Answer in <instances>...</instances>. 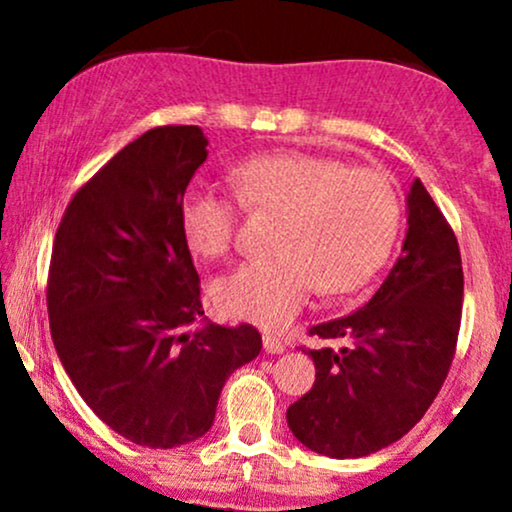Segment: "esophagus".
Instances as JSON below:
<instances>
[{
  "label": "esophagus",
  "mask_w": 512,
  "mask_h": 512,
  "mask_svg": "<svg viewBox=\"0 0 512 512\" xmlns=\"http://www.w3.org/2000/svg\"><path fill=\"white\" fill-rule=\"evenodd\" d=\"M262 344H264V351H267V354H281V351L286 349L284 342H281L279 337H274V334H264Z\"/></svg>",
  "instance_id": "obj_1"
}]
</instances>
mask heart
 Here are the masks:
<instances>
[{"instance_id":"heart-1","label":"heart","mask_w":512,"mask_h":512,"mask_svg":"<svg viewBox=\"0 0 512 512\" xmlns=\"http://www.w3.org/2000/svg\"><path fill=\"white\" fill-rule=\"evenodd\" d=\"M233 187L248 209L281 214L279 255L238 264L214 284L223 313L262 327L286 325L317 284L325 293L366 284L385 264L402 223L395 185L380 170L346 168L327 156L250 158L233 170ZM178 216L192 252L221 257L231 250L238 226L231 197L190 185Z\"/></svg>"}]
</instances>
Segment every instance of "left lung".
Returning a JSON list of instances; mask_svg holds the SVG:
<instances>
[{
  "mask_svg": "<svg viewBox=\"0 0 512 512\" xmlns=\"http://www.w3.org/2000/svg\"><path fill=\"white\" fill-rule=\"evenodd\" d=\"M402 255L356 313L310 327L342 349H308L315 385L286 421L320 455L366 457L421 421L443 387L460 332L464 276L457 238L421 180L407 195Z\"/></svg>",
  "mask_w": 512,
  "mask_h": 512,
  "instance_id": "left-lung-1",
  "label": "left lung"
}]
</instances>
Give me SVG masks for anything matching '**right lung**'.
<instances>
[{
    "mask_svg": "<svg viewBox=\"0 0 512 512\" xmlns=\"http://www.w3.org/2000/svg\"><path fill=\"white\" fill-rule=\"evenodd\" d=\"M195 125L154 127L64 209L48 274L50 334L93 414L144 448L202 438L233 370L260 354L252 325L202 320L180 199L207 161Z\"/></svg>",
    "mask_w": 512,
    "mask_h": 512,
    "instance_id": "right-lung-1",
    "label": "right lung"
}]
</instances>
